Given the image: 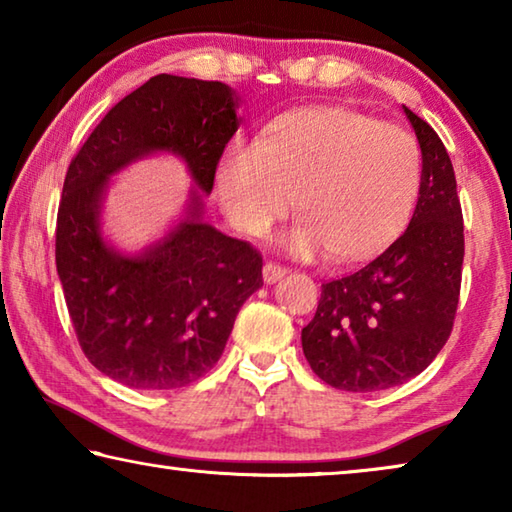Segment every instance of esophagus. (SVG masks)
<instances>
[{
    "label": "esophagus",
    "instance_id": "1",
    "mask_svg": "<svg viewBox=\"0 0 512 512\" xmlns=\"http://www.w3.org/2000/svg\"><path fill=\"white\" fill-rule=\"evenodd\" d=\"M284 275H287V268H284V266L275 264V262H266L264 264V282L266 284H273L277 280H282Z\"/></svg>",
    "mask_w": 512,
    "mask_h": 512
}]
</instances>
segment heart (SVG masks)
<instances>
[{
  "mask_svg": "<svg viewBox=\"0 0 512 512\" xmlns=\"http://www.w3.org/2000/svg\"><path fill=\"white\" fill-rule=\"evenodd\" d=\"M420 187L415 137L341 106L287 112L259 140L237 137L216 167V196L241 232L266 235L296 196L305 219L284 244L305 257L332 250L341 262L391 246L411 223Z\"/></svg>",
  "mask_w": 512,
  "mask_h": 512,
  "instance_id": "b5f03b06",
  "label": "heart"
}]
</instances>
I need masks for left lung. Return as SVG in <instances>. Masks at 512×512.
I'll return each instance as SVG.
<instances>
[{"mask_svg":"<svg viewBox=\"0 0 512 512\" xmlns=\"http://www.w3.org/2000/svg\"><path fill=\"white\" fill-rule=\"evenodd\" d=\"M422 151V187L402 237L357 273L320 287L302 352L325 384L384 391L436 359L454 327L463 273V212L436 131L404 106Z\"/></svg>","mask_w":512,"mask_h":512,"instance_id":"left-lung-1","label":"left lung"}]
</instances>
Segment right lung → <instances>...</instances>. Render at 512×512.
<instances>
[{
  "label": "right lung",
  "instance_id": "1",
  "mask_svg": "<svg viewBox=\"0 0 512 512\" xmlns=\"http://www.w3.org/2000/svg\"><path fill=\"white\" fill-rule=\"evenodd\" d=\"M239 97L219 81L158 74L121 99L69 162L56 221V268L81 350L103 375L171 391L221 359L262 255L203 221V195L237 133ZM178 154L202 189L167 238L124 256L100 235L109 176L146 154ZM196 186V187H197ZM195 187V188H196Z\"/></svg>",
  "mask_w": 512,
  "mask_h": 512
}]
</instances>
